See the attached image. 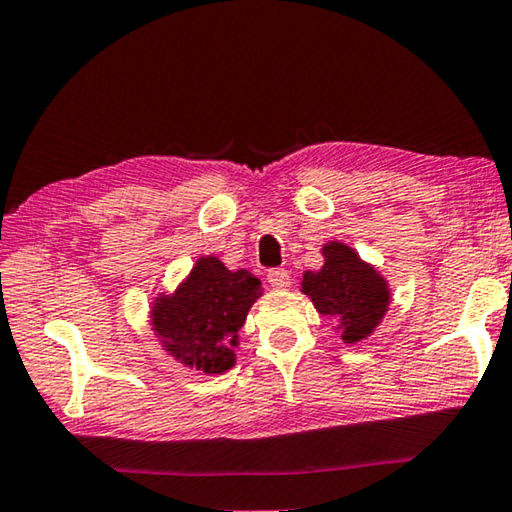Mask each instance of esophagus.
I'll use <instances>...</instances> for the list:
<instances>
[{
	"label": "esophagus",
	"instance_id": "esophagus-1",
	"mask_svg": "<svg viewBox=\"0 0 512 512\" xmlns=\"http://www.w3.org/2000/svg\"><path fill=\"white\" fill-rule=\"evenodd\" d=\"M266 280L273 288H277V291H282V288L291 284V275H288V271H284V268H271L266 275Z\"/></svg>",
	"mask_w": 512,
	"mask_h": 512
}]
</instances>
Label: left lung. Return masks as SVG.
<instances>
[{"instance_id":"left-lung-1","label":"left lung","mask_w":512,"mask_h":512,"mask_svg":"<svg viewBox=\"0 0 512 512\" xmlns=\"http://www.w3.org/2000/svg\"><path fill=\"white\" fill-rule=\"evenodd\" d=\"M322 257L320 271L302 275V293L318 313L338 320L336 329L345 345L367 340L392 302L387 280L342 241L324 244Z\"/></svg>"}]
</instances>
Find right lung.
<instances>
[{
  "instance_id": "add662e5",
  "label": "right lung",
  "mask_w": 512,
  "mask_h": 512,
  "mask_svg": "<svg viewBox=\"0 0 512 512\" xmlns=\"http://www.w3.org/2000/svg\"><path fill=\"white\" fill-rule=\"evenodd\" d=\"M262 295V282L246 268L230 271L215 255L199 257L188 277L150 306L161 347L183 367L224 374L235 367L239 329Z\"/></svg>"
}]
</instances>
